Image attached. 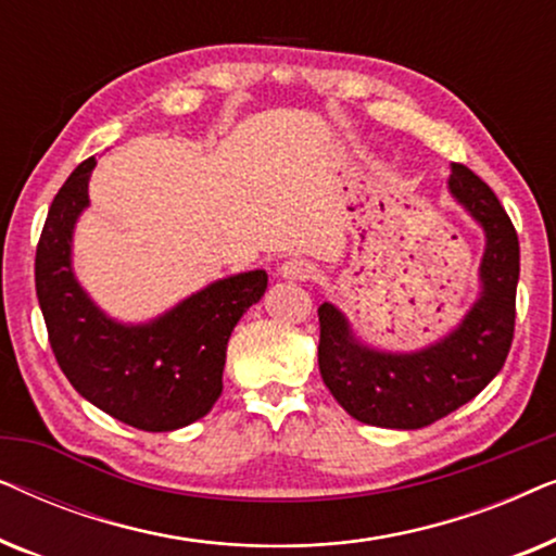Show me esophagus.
Segmentation results:
<instances>
[{"label": "esophagus", "instance_id": "1", "mask_svg": "<svg viewBox=\"0 0 556 556\" xmlns=\"http://www.w3.org/2000/svg\"><path fill=\"white\" fill-rule=\"evenodd\" d=\"M278 276L286 280H306L314 276V265L308 261H301V257H291L278 268Z\"/></svg>", "mask_w": 556, "mask_h": 556}]
</instances>
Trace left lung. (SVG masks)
Returning a JSON list of instances; mask_svg holds the SVG:
<instances>
[{
    "label": "left lung",
    "mask_w": 556,
    "mask_h": 556,
    "mask_svg": "<svg viewBox=\"0 0 556 556\" xmlns=\"http://www.w3.org/2000/svg\"><path fill=\"white\" fill-rule=\"evenodd\" d=\"M447 189L485 235L481 293L453 331L415 352H384L364 344L333 303L318 306V369L333 400L359 422L428 428L473 400L511 349L519 238L498 197L468 166H451Z\"/></svg>",
    "instance_id": "obj_1"
}]
</instances>
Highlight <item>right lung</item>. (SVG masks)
Here are the masks:
<instances>
[{"mask_svg": "<svg viewBox=\"0 0 556 556\" xmlns=\"http://www.w3.org/2000/svg\"><path fill=\"white\" fill-rule=\"evenodd\" d=\"M96 159L75 169L45 219L35 288L52 354L90 405L147 432L200 420L223 392L227 341L242 314L263 299L268 273L219 278L147 324L111 318L73 270L75 223L88 207Z\"/></svg>", "mask_w": 556, "mask_h": 556, "instance_id": "add662e5", "label": "right lung"}]
</instances>
